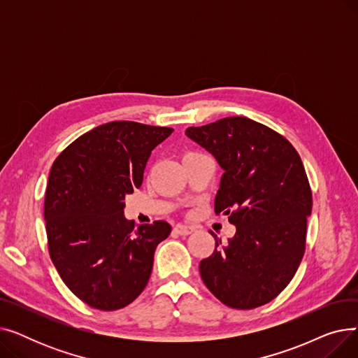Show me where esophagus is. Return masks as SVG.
I'll use <instances>...</instances> for the list:
<instances>
[{"label":"esophagus","instance_id":"obj_1","mask_svg":"<svg viewBox=\"0 0 358 358\" xmlns=\"http://www.w3.org/2000/svg\"><path fill=\"white\" fill-rule=\"evenodd\" d=\"M174 232L176 234H178V235H182V236H185V235H190V234H193L194 232V228L193 227H189V224H177V227L174 228Z\"/></svg>","mask_w":358,"mask_h":358}]
</instances>
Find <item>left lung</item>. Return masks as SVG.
<instances>
[{
  "label": "left lung",
  "instance_id": "obj_1",
  "mask_svg": "<svg viewBox=\"0 0 358 358\" xmlns=\"http://www.w3.org/2000/svg\"><path fill=\"white\" fill-rule=\"evenodd\" d=\"M185 135L223 169L215 212L236 227L227 243L215 235L213 254L200 261L204 285L229 308L266 305L305 254L312 192L302 159L286 138L248 117L189 127Z\"/></svg>",
  "mask_w": 358,
  "mask_h": 358
}]
</instances>
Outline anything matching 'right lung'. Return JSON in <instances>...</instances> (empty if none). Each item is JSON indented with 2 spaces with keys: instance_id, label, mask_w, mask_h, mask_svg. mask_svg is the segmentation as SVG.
<instances>
[{
  "instance_id": "add662e5",
  "label": "right lung",
  "mask_w": 358,
  "mask_h": 358,
  "mask_svg": "<svg viewBox=\"0 0 358 358\" xmlns=\"http://www.w3.org/2000/svg\"><path fill=\"white\" fill-rule=\"evenodd\" d=\"M171 134V127L110 122L73 141L52 165L49 254L68 289L91 308H124L148 285L171 224L157 220L135 229L124 217V199L139 189L150 152Z\"/></svg>"
}]
</instances>
